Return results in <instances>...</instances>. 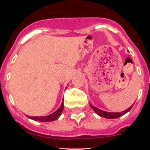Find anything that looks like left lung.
<instances>
[{"instance_id":"obj_1","label":"left lung","mask_w":150,"mask_h":150,"mask_svg":"<svg viewBox=\"0 0 150 150\" xmlns=\"http://www.w3.org/2000/svg\"><path fill=\"white\" fill-rule=\"evenodd\" d=\"M132 107H133V105H132V107H130L128 109L126 110H125L121 112H106V111L101 110L95 107V106L91 105V107L93 109V110L96 112L97 114L99 115V116H101V117L106 118V119H116V118L120 117L121 116H123L124 114H125V113L128 112V111H130V110L132 109Z\"/></svg>"}]
</instances>
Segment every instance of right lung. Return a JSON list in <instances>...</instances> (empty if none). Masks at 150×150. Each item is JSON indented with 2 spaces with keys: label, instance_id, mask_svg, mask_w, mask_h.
Returning <instances> with one entry per match:
<instances>
[{
  "label": "right lung",
  "instance_id": "right-lung-1",
  "mask_svg": "<svg viewBox=\"0 0 150 150\" xmlns=\"http://www.w3.org/2000/svg\"><path fill=\"white\" fill-rule=\"evenodd\" d=\"M64 109V100L63 102L61 104L60 107L59 109L57 110L55 112H54L53 113L49 115V116H28V118L31 119V120H34L35 121H39V122H52L55 121V120H58L59 118V116L62 114V111Z\"/></svg>",
  "mask_w": 150,
  "mask_h": 150
}]
</instances>
